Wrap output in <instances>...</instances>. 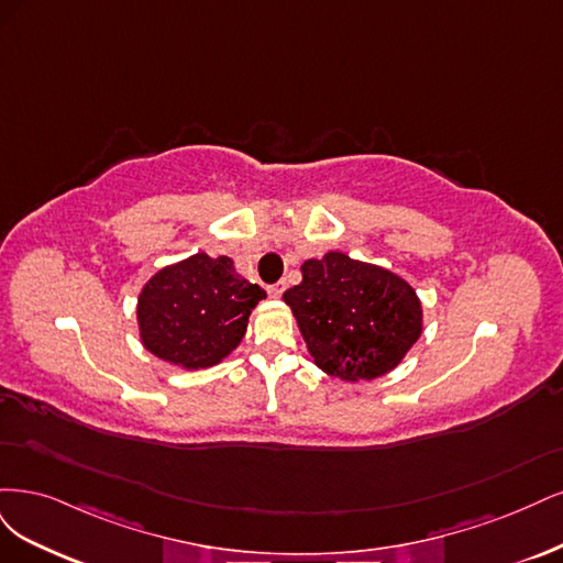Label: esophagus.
Listing matches in <instances>:
<instances>
[{
    "mask_svg": "<svg viewBox=\"0 0 563 563\" xmlns=\"http://www.w3.org/2000/svg\"><path fill=\"white\" fill-rule=\"evenodd\" d=\"M283 289H285V283H276V285H268V297H271V299H280V295H283Z\"/></svg>",
    "mask_w": 563,
    "mask_h": 563,
    "instance_id": "obj_1",
    "label": "esophagus"
}]
</instances>
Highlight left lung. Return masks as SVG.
<instances>
[{"label":"left lung","instance_id":"left-lung-1","mask_svg":"<svg viewBox=\"0 0 563 563\" xmlns=\"http://www.w3.org/2000/svg\"><path fill=\"white\" fill-rule=\"evenodd\" d=\"M283 301L316 365L351 384L393 372L423 334V306L405 278L336 250L306 260Z\"/></svg>","mask_w":563,"mask_h":563}]
</instances>
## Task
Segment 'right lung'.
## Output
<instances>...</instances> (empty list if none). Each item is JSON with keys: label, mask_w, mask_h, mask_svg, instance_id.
Listing matches in <instances>:
<instances>
[{"label": "right lung", "mask_w": 563, "mask_h": 563, "mask_svg": "<svg viewBox=\"0 0 563 563\" xmlns=\"http://www.w3.org/2000/svg\"><path fill=\"white\" fill-rule=\"evenodd\" d=\"M266 292L245 280L229 257L198 252L163 266L137 295L140 343L189 372L220 365L247 332V318Z\"/></svg>", "instance_id": "1"}]
</instances>
